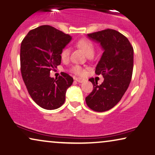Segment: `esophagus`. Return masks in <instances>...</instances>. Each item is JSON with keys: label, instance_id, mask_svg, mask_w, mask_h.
I'll list each match as a JSON object with an SVG mask.
<instances>
[{"label": "esophagus", "instance_id": "obj_1", "mask_svg": "<svg viewBox=\"0 0 155 155\" xmlns=\"http://www.w3.org/2000/svg\"><path fill=\"white\" fill-rule=\"evenodd\" d=\"M74 79L77 81L78 83H82V82L85 81V79H84V78H74Z\"/></svg>", "mask_w": 155, "mask_h": 155}]
</instances>
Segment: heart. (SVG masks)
I'll return each instance as SVG.
<instances>
[{"instance_id": "heart-1", "label": "heart", "mask_w": 155, "mask_h": 155, "mask_svg": "<svg viewBox=\"0 0 155 155\" xmlns=\"http://www.w3.org/2000/svg\"><path fill=\"white\" fill-rule=\"evenodd\" d=\"M77 45L78 47L81 48L84 51L86 54L87 56H93L94 52V46L93 43L91 40H87V39L83 38L77 41ZM70 54V48L69 47L64 48L62 51L61 54V57L63 61H66L69 58ZM71 72L77 75L83 76L85 74V70L82 67L79 65H74L71 69Z\"/></svg>"}]
</instances>
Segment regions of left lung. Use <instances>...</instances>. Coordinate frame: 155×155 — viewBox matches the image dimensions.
<instances>
[{
  "label": "left lung",
  "instance_id": "left-lung-1",
  "mask_svg": "<svg viewBox=\"0 0 155 155\" xmlns=\"http://www.w3.org/2000/svg\"><path fill=\"white\" fill-rule=\"evenodd\" d=\"M87 37L100 43L104 50L95 73L102 74L104 80L98 85L94 78H90L93 90L85 97V101L87 107L94 111H107L120 101L130 84L134 49L125 36L113 29L87 34Z\"/></svg>",
  "mask_w": 155,
  "mask_h": 155
}]
</instances>
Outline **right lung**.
Listing matches in <instances>:
<instances>
[{
    "mask_svg": "<svg viewBox=\"0 0 155 155\" xmlns=\"http://www.w3.org/2000/svg\"><path fill=\"white\" fill-rule=\"evenodd\" d=\"M71 40L70 35L44 25L30 31L21 45L23 80L33 100L45 109L61 107L73 83V78L64 72L55 79L50 77V71L61 64L62 51Z\"/></svg>",
    "mask_w": 155,
    "mask_h": 155,
    "instance_id": "obj_1",
    "label": "right lung"
}]
</instances>
